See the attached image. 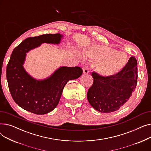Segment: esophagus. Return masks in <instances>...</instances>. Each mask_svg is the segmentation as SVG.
I'll use <instances>...</instances> for the list:
<instances>
[{
	"label": "esophagus",
	"instance_id": "esophagus-1",
	"mask_svg": "<svg viewBox=\"0 0 151 151\" xmlns=\"http://www.w3.org/2000/svg\"><path fill=\"white\" fill-rule=\"evenodd\" d=\"M83 73L84 74H88L89 72V68L88 67H86V66H85L83 68Z\"/></svg>",
	"mask_w": 151,
	"mask_h": 151
}]
</instances>
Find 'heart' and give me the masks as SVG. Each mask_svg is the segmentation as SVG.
Listing matches in <instances>:
<instances>
[{
    "instance_id": "obj_1",
    "label": "heart",
    "mask_w": 151,
    "mask_h": 151,
    "mask_svg": "<svg viewBox=\"0 0 151 151\" xmlns=\"http://www.w3.org/2000/svg\"><path fill=\"white\" fill-rule=\"evenodd\" d=\"M86 55L94 62L97 72L104 76H113L124 68L127 63V55L112 47L95 46L86 51Z\"/></svg>"
}]
</instances>
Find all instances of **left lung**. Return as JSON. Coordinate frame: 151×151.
<instances>
[{
	"label": "left lung",
	"mask_w": 151,
	"mask_h": 151,
	"mask_svg": "<svg viewBox=\"0 0 151 151\" xmlns=\"http://www.w3.org/2000/svg\"><path fill=\"white\" fill-rule=\"evenodd\" d=\"M137 61L131 57L124 68L115 76H104L92 73L93 83L87 97L91 105L104 113L114 112L124 106L137 84Z\"/></svg>",
	"instance_id": "1"
}]
</instances>
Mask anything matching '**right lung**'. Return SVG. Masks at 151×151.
Returning <instances> with one entry per match:
<instances>
[{
    "mask_svg": "<svg viewBox=\"0 0 151 151\" xmlns=\"http://www.w3.org/2000/svg\"><path fill=\"white\" fill-rule=\"evenodd\" d=\"M62 35L44 34L29 37L12 52L6 67V79L12 97L22 109L35 114L51 112L58 105L64 86L83 73L79 67H61L45 80H37L23 67L26 54L43 43L59 44Z\"/></svg>",
    "mask_w": 151,
    "mask_h": 151,
    "instance_id": "right-lung-1",
    "label": "right lung"
}]
</instances>
